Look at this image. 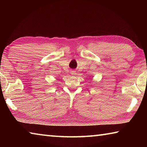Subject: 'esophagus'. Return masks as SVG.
I'll return each instance as SVG.
<instances>
[{"label":"esophagus","instance_id":"34e87169","mask_svg":"<svg viewBox=\"0 0 147 147\" xmlns=\"http://www.w3.org/2000/svg\"><path fill=\"white\" fill-rule=\"evenodd\" d=\"M70 73H71V75H76V71H74V70H73V71H71V72H70Z\"/></svg>","mask_w":147,"mask_h":147}]
</instances>
